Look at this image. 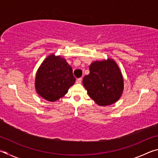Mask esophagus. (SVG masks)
<instances>
[{
	"label": "esophagus",
	"instance_id": "obj_1",
	"mask_svg": "<svg viewBox=\"0 0 158 158\" xmlns=\"http://www.w3.org/2000/svg\"><path fill=\"white\" fill-rule=\"evenodd\" d=\"M81 80H82V78L77 79V81H76V83H77V84H81Z\"/></svg>",
	"mask_w": 158,
	"mask_h": 158
}]
</instances>
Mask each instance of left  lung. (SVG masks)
Masks as SVG:
<instances>
[{
    "label": "left lung",
    "instance_id": "left-lung-1",
    "mask_svg": "<svg viewBox=\"0 0 158 158\" xmlns=\"http://www.w3.org/2000/svg\"><path fill=\"white\" fill-rule=\"evenodd\" d=\"M90 73L83 79L88 95L100 106H107L119 100L124 89L123 77L112 58L95 60L89 66Z\"/></svg>",
    "mask_w": 158,
    "mask_h": 158
}]
</instances>
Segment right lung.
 <instances>
[{
  "label": "right lung",
  "instance_id": "1",
  "mask_svg": "<svg viewBox=\"0 0 158 158\" xmlns=\"http://www.w3.org/2000/svg\"><path fill=\"white\" fill-rule=\"evenodd\" d=\"M75 80L73 68L65 58L52 53L37 69L35 87L41 98L49 102H56L68 92Z\"/></svg>",
  "mask_w": 158,
  "mask_h": 158
}]
</instances>
